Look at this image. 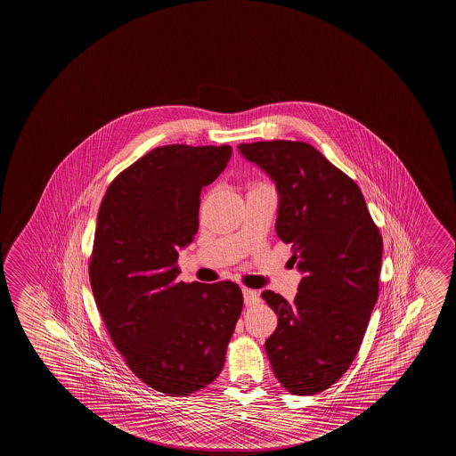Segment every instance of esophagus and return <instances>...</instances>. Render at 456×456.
<instances>
[{
    "instance_id": "obj_1",
    "label": "esophagus",
    "mask_w": 456,
    "mask_h": 456,
    "mask_svg": "<svg viewBox=\"0 0 456 456\" xmlns=\"http://www.w3.org/2000/svg\"><path fill=\"white\" fill-rule=\"evenodd\" d=\"M241 291H243L245 305H254V304H257V302H259V294H257V292L253 291V289H248V288H243Z\"/></svg>"
}]
</instances>
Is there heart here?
I'll use <instances>...</instances> for the list:
<instances>
[{
  "label": "heart",
  "instance_id": "b5f03b06",
  "mask_svg": "<svg viewBox=\"0 0 456 456\" xmlns=\"http://www.w3.org/2000/svg\"><path fill=\"white\" fill-rule=\"evenodd\" d=\"M259 186H262V184H259ZM259 186H254V187H259Z\"/></svg>",
  "mask_w": 456,
  "mask_h": 456
}]
</instances>
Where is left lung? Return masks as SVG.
Listing matches in <instances>:
<instances>
[{
	"mask_svg": "<svg viewBox=\"0 0 456 456\" xmlns=\"http://www.w3.org/2000/svg\"><path fill=\"white\" fill-rule=\"evenodd\" d=\"M239 151L275 183L276 233L304 275L292 304L262 292L278 316L265 351L284 388L316 395L348 370L362 344L379 297L380 231L358 184L312 144L243 142Z\"/></svg>",
	"mask_w": 456,
	"mask_h": 456,
	"instance_id": "obj_1",
	"label": "left lung"
}]
</instances>
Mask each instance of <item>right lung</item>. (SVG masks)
Instances as JSON below:
<instances>
[{
    "label": "right lung",
    "instance_id": "right-lung-1",
    "mask_svg": "<svg viewBox=\"0 0 456 456\" xmlns=\"http://www.w3.org/2000/svg\"><path fill=\"white\" fill-rule=\"evenodd\" d=\"M231 146L170 144L112 181L90 256L94 297L130 370L168 395H192L223 370L243 296L232 281H178L181 248L199 231L200 192Z\"/></svg>",
    "mask_w": 456,
    "mask_h": 456
}]
</instances>
